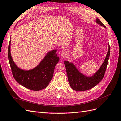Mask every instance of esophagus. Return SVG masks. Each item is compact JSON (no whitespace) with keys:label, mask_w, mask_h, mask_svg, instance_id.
Wrapping results in <instances>:
<instances>
[{"label":"esophagus","mask_w":121,"mask_h":121,"mask_svg":"<svg viewBox=\"0 0 121 121\" xmlns=\"http://www.w3.org/2000/svg\"><path fill=\"white\" fill-rule=\"evenodd\" d=\"M67 52L66 51H62L61 52V56L62 58H65L67 56Z\"/></svg>","instance_id":"1"}]
</instances>
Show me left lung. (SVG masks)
<instances>
[{
	"label": "left lung",
	"instance_id": "1",
	"mask_svg": "<svg viewBox=\"0 0 121 121\" xmlns=\"http://www.w3.org/2000/svg\"><path fill=\"white\" fill-rule=\"evenodd\" d=\"M96 22L100 26L105 28V26L98 19H96ZM109 55L110 47L108 43V51L104 61L98 69L91 76H87L82 73L73 63L65 60L64 63L71 88L75 91H82L88 90L97 85L104 77Z\"/></svg>",
	"mask_w": 121,
	"mask_h": 121
}]
</instances>
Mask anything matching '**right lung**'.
Masks as SVG:
<instances>
[{
	"mask_svg": "<svg viewBox=\"0 0 121 121\" xmlns=\"http://www.w3.org/2000/svg\"><path fill=\"white\" fill-rule=\"evenodd\" d=\"M56 53L57 50L48 52L36 66L24 70L17 66L13 59L10 39L8 58L13 78L19 84L31 90L39 91L46 88L53 78L55 67L59 61Z\"/></svg>",
	"mask_w": 121,
	"mask_h": 121,
	"instance_id": "add662e5",
	"label": "right lung"
}]
</instances>
